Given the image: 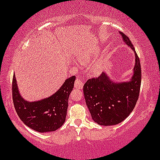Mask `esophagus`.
I'll return each mask as SVG.
<instances>
[{
	"label": "esophagus",
	"instance_id": "obj_1",
	"mask_svg": "<svg viewBox=\"0 0 160 160\" xmlns=\"http://www.w3.org/2000/svg\"><path fill=\"white\" fill-rule=\"evenodd\" d=\"M74 86H75V88H78V89H82L83 86V82L82 80L79 79V78H77L75 82Z\"/></svg>",
	"mask_w": 160,
	"mask_h": 160
}]
</instances>
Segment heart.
<instances>
[{
	"label": "heart",
	"mask_w": 160,
	"mask_h": 160,
	"mask_svg": "<svg viewBox=\"0 0 160 160\" xmlns=\"http://www.w3.org/2000/svg\"><path fill=\"white\" fill-rule=\"evenodd\" d=\"M78 61L83 64H87L91 63L92 60V57L90 52H85V53H81L77 56ZM103 69V66L101 62H96L93 64L91 67V71L94 74H101Z\"/></svg>",
	"instance_id": "1"
}]
</instances>
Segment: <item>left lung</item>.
<instances>
[{
  "instance_id": "8db88e82",
  "label": "left lung",
  "mask_w": 160,
  "mask_h": 160,
  "mask_svg": "<svg viewBox=\"0 0 160 160\" xmlns=\"http://www.w3.org/2000/svg\"><path fill=\"white\" fill-rule=\"evenodd\" d=\"M125 44L135 53L132 75L124 82L113 81L106 72L98 78L88 79L83 86V94L91 118L103 126L121 122L134 109L141 85V66L139 57L128 37L119 32Z\"/></svg>"
}]
</instances>
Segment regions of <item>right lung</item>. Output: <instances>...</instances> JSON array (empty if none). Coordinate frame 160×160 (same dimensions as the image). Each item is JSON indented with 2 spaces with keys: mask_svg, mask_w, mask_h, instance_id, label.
<instances>
[{
  "mask_svg": "<svg viewBox=\"0 0 160 160\" xmlns=\"http://www.w3.org/2000/svg\"><path fill=\"white\" fill-rule=\"evenodd\" d=\"M75 76L65 80L55 93L48 98L28 101L22 98L14 74L12 100L18 116L23 123L39 132H54L65 122L68 99L74 88Z\"/></svg>",
  "mask_w": 160,
  "mask_h": 160,
  "instance_id": "1",
  "label": "right lung"
}]
</instances>
